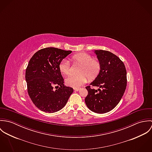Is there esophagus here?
I'll use <instances>...</instances> for the list:
<instances>
[{
    "label": "esophagus",
    "mask_w": 152,
    "mask_h": 152,
    "mask_svg": "<svg viewBox=\"0 0 152 152\" xmlns=\"http://www.w3.org/2000/svg\"><path fill=\"white\" fill-rule=\"evenodd\" d=\"M74 90L75 91H78L80 90V88H74Z\"/></svg>",
    "instance_id": "obj_1"
}]
</instances>
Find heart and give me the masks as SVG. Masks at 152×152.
<instances>
[{"mask_svg": "<svg viewBox=\"0 0 152 152\" xmlns=\"http://www.w3.org/2000/svg\"><path fill=\"white\" fill-rule=\"evenodd\" d=\"M72 61L81 65L78 69V75H71L65 80V84L69 87L78 88L84 85L89 80L95 79L99 74L101 65L99 61L95 58H92V56L87 53H80L75 54L71 58ZM59 69L60 72L65 75H68L71 72V66L69 62L64 59L60 64Z\"/></svg>", "mask_w": 152, "mask_h": 152, "instance_id": "heart-1", "label": "heart"}]
</instances>
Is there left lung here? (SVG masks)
I'll return each mask as SVG.
<instances>
[{
	"instance_id": "obj_1",
	"label": "left lung",
	"mask_w": 152,
	"mask_h": 152,
	"mask_svg": "<svg viewBox=\"0 0 152 152\" xmlns=\"http://www.w3.org/2000/svg\"><path fill=\"white\" fill-rule=\"evenodd\" d=\"M101 68L98 75L89 84L98 89L86 87L87 107L97 113H105L114 108L125 91L127 79L124 63L113 53L105 50H94Z\"/></svg>"
}]
</instances>
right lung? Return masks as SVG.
I'll use <instances>...</instances> for the list:
<instances>
[{
    "label": "right lung",
    "instance_id": "obj_1",
    "mask_svg": "<svg viewBox=\"0 0 152 152\" xmlns=\"http://www.w3.org/2000/svg\"><path fill=\"white\" fill-rule=\"evenodd\" d=\"M71 53L47 47L36 52L30 60L25 75L28 94L40 110L47 113L61 110L73 92L72 88L64 86L59 69L60 62Z\"/></svg>",
    "mask_w": 152,
    "mask_h": 152
}]
</instances>
